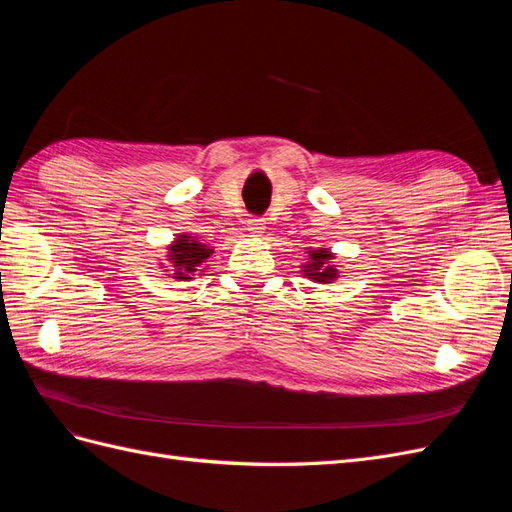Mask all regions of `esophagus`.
<instances>
[{"label":"esophagus","instance_id":"1","mask_svg":"<svg viewBox=\"0 0 512 512\" xmlns=\"http://www.w3.org/2000/svg\"><path fill=\"white\" fill-rule=\"evenodd\" d=\"M247 232H250V235H254V237H260L262 232H265V222H262L260 218L247 220Z\"/></svg>","mask_w":512,"mask_h":512}]
</instances>
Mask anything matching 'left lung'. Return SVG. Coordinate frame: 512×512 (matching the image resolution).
I'll list each match as a JSON object with an SVG mask.
<instances>
[{
    "instance_id": "8db88e82",
    "label": "left lung",
    "mask_w": 512,
    "mask_h": 512,
    "mask_svg": "<svg viewBox=\"0 0 512 512\" xmlns=\"http://www.w3.org/2000/svg\"><path fill=\"white\" fill-rule=\"evenodd\" d=\"M309 258H307V265H301V273L307 277V280H312L316 284H331L333 280L339 277L337 265H333V252L329 247H318V250H312L309 247Z\"/></svg>"
}]
</instances>
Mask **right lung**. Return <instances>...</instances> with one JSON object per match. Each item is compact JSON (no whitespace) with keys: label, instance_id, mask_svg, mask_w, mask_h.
Instances as JSON below:
<instances>
[{"label":"right lung","instance_id":"1","mask_svg":"<svg viewBox=\"0 0 512 512\" xmlns=\"http://www.w3.org/2000/svg\"><path fill=\"white\" fill-rule=\"evenodd\" d=\"M211 254H213L211 247L200 243L196 237L179 235L166 247V260H168L166 273L173 277V280L190 282L198 271H203V265Z\"/></svg>","mask_w":512,"mask_h":512}]
</instances>
